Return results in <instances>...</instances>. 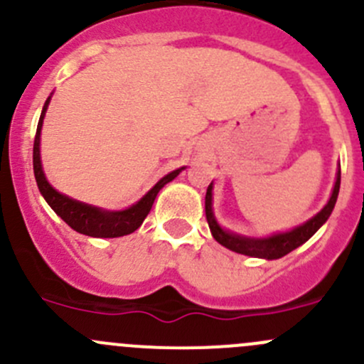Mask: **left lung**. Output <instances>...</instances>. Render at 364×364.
Returning <instances> with one entry per match:
<instances>
[{"instance_id":"left-lung-1","label":"left lung","mask_w":364,"mask_h":364,"mask_svg":"<svg viewBox=\"0 0 364 364\" xmlns=\"http://www.w3.org/2000/svg\"><path fill=\"white\" fill-rule=\"evenodd\" d=\"M340 192V168L336 172V181L333 186L331 197H329L328 204L321 209L315 216H311L310 220H306L304 223L297 225L296 229L287 230V232H277L271 234L267 237H250L243 236V234L230 232V230L223 229L218 222H216V216L213 213V183L208 186V192H205V218H208L209 230H211L213 237L218 241L222 247L229 248V250L241 253V255L248 257H257V259H266V260H274L280 259V257L287 255L289 252L296 250L297 247H301L303 243H306L326 222L331 216L333 209H335L336 199H338Z\"/></svg>"}]
</instances>
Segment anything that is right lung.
<instances>
[{"label": "right lung", "instance_id": "right-lung-1", "mask_svg": "<svg viewBox=\"0 0 364 364\" xmlns=\"http://www.w3.org/2000/svg\"><path fill=\"white\" fill-rule=\"evenodd\" d=\"M50 97H53V93H50ZM50 97L47 98L46 104H43L38 127H36L35 144H33V171H35V179L36 185H38L40 193H42V197L46 199V203L54 209V213L79 234H86V236L91 237H121L127 236V234H132L134 230H137L139 227L142 225V222H144V218L148 216V213L151 211L153 203H155L160 190L164 188L167 183H171L172 179L178 178L179 172L185 167L168 172L167 176H164V178H161L160 181L156 183L141 200H139V203L132 204L130 208L127 209H119V211H111V209L97 208V205L80 203V200H75L72 199V197L65 196V193L58 192V190L47 181L46 174H43L42 159H40V134H42L43 117H46L47 107H49L50 104Z\"/></svg>", "mask_w": 364, "mask_h": 364}]
</instances>
